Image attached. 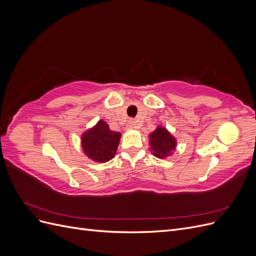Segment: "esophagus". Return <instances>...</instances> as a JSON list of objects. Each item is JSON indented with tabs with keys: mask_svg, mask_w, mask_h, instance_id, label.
Listing matches in <instances>:
<instances>
[{
	"mask_svg": "<svg viewBox=\"0 0 256 256\" xmlns=\"http://www.w3.org/2000/svg\"><path fill=\"white\" fill-rule=\"evenodd\" d=\"M127 128L128 129H136V128H138V122L136 120H130L127 124Z\"/></svg>",
	"mask_w": 256,
	"mask_h": 256,
	"instance_id": "esophagus-1",
	"label": "esophagus"
}]
</instances>
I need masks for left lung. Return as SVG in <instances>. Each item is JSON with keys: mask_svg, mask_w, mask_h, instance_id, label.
I'll return each mask as SVG.
<instances>
[{"mask_svg": "<svg viewBox=\"0 0 256 256\" xmlns=\"http://www.w3.org/2000/svg\"><path fill=\"white\" fill-rule=\"evenodd\" d=\"M148 138L150 145V150H152L154 157L159 159H166L171 156L176 150V138L173 136L166 127L158 126L154 131L150 134Z\"/></svg>", "mask_w": 256, "mask_h": 256, "instance_id": "8db88e82", "label": "left lung"}]
</instances>
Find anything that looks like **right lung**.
<instances>
[{"label": "right lung", "instance_id": "obj_1", "mask_svg": "<svg viewBox=\"0 0 256 256\" xmlns=\"http://www.w3.org/2000/svg\"><path fill=\"white\" fill-rule=\"evenodd\" d=\"M120 136V132L112 131L104 120H100L82 134V150L90 160L104 164L115 157Z\"/></svg>", "mask_w": 256, "mask_h": 256}]
</instances>
